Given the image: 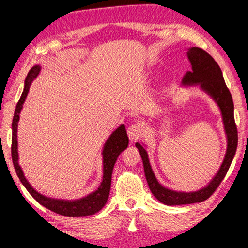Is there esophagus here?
I'll return each mask as SVG.
<instances>
[{"label": "esophagus", "mask_w": 248, "mask_h": 248, "mask_svg": "<svg viewBox=\"0 0 248 248\" xmlns=\"http://www.w3.org/2000/svg\"><path fill=\"white\" fill-rule=\"evenodd\" d=\"M142 126L140 124H132L127 128V134L128 138L131 139V141H136L140 138V135L142 134Z\"/></svg>", "instance_id": "34e87169"}]
</instances>
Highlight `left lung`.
Returning a JSON list of instances; mask_svg holds the SVG:
<instances>
[{
  "mask_svg": "<svg viewBox=\"0 0 248 248\" xmlns=\"http://www.w3.org/2000/svg\"><path fill=\"white\" fill-rule=\"evenodd\" d=\"M186 56L191 62L192 70L188 71L185 75L184 84H199L204 92L216 100L221 110L225 131L227 134V152H226L224 162H222L219 171L209 182V185L195 192H178L164 188L157 182L155 175L151 169L148 153L140 143H136V148L139 149L140 154H141L145 178L151 192L159 202L168 204V206L202 202L209 198L216 191L218 186L220 185L222 179L227 173L232 161L234 159L238 143L237 127H236L234 118V103H232L231 92L225 84L220 67L209 53L200 48H196V46L188 49Z\"/></svg>",
  "mask_w": 248,
  "mask_h": 248,
  "instance_id": "left-lung-1",
  "label": "left lung"
}]
</instances>
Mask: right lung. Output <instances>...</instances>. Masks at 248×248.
I'll list each match as a JSON object with an SVG mask.
<instances>
[{
	"label": "right lung",
	"mask_w": 248,
	"mask_h": 248,
	"mask_svg": "<svg viewBox=\"0 0 248 248\" xmlns=\"http://www.w3.org/2000/svg\"><path fill=\"white\" fill-rule=\"evenodd\" d=\"M40 73V67L34 66L31 68L29 71L28 76L26 78V85L22 93V96L19 102L16 104V112H14L13 121H12V145H11V153H12V161L13 166L16 169L17 177L22 182V185L26 186L29 193L37 200V202L42 204V206L48 208L49 210L53 213L62 215V216L69 217H80V216H89V215H94L99 211L102 208L105 206L107 199L109 196L110 190V182H112V172L114 164H115L118 155H120L122 151H124L128 145V138L127 133L125 130L124 125H121L117 130L109 136L107 140L103 150V157H104V177L103 181L100 184L99 188L95 192L91 195L84 197V198L73 200V202H68V200H60V199H51L48 197L42 196L41 193L32 188L29 184L28 180L24 178L22 169L19 166V155H17V141H16V132H17V122L20 118V112L22 109V105L26 100L29 88H30L31 81L38 76Z\"/></svg>",
	"instance_id": "1"
}]
</instances>
